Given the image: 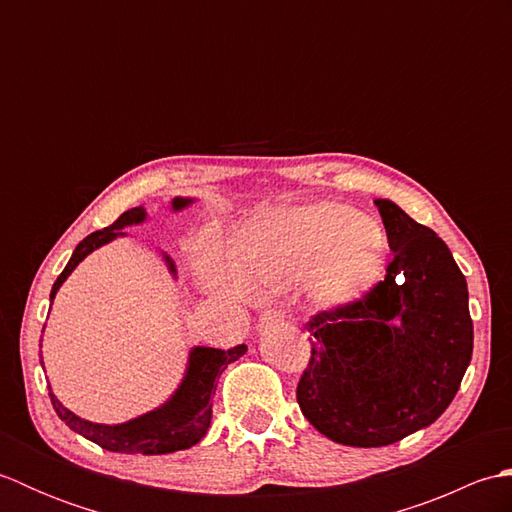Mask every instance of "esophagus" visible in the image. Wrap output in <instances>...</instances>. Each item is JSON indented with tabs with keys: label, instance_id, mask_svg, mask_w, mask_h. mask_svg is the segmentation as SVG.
<instances>
[{
	"label": "esophagus",
	"instance_id": "1",
	"mask_svg": "<svg viewBox=\"0 0 512 512\" xmlns=\"http://www.w3.org/2000/svg\"><path fill=\"white\" fill-rule=\"evenodd\" d=\"M284 319H286V312L284 310H277V308L266 310L262 314V319H259V328H270V325H275V323L284 321Z\"/></svg>",
	"mask_w": 512,
	"mask_h": 512
}]
</instances>
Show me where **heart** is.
Listing matches in <instances>:
<instances>
[{"mask_svg":"<svg viewBox=\"0 0 512 512\" xmlns=\"http://www.w3.org/2000/svg\"><path fill=\"white\" fill-rule=\"evenodd\" d=\"M385 235L347 206L317 204L277 211L250 222L228 253L231 275L253 292L284 290L310 277V292L323 308L361 299L383 270ZM206 288L231 286L215 255L200 259Z\"/></svg>","mask_w":512,"mask_h":512,"instance_id":"b5f03b06","label":"heart"}]
</instances>
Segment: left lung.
<instances>
[{"instance_id":"obj_1","label":"left lung","mask_w":512,"mask_h":512,"mask_svg":"<svg viewBox=\"0 0 512 512\" xmlns=\"http://www.w3.org/2000/svg\"><path fill=\"white\" fill-rule=\"evenodd\" d=\"M394 259L383 281L308 321L303 416L345 447H387L451 405L473 354L469 290L449 246L391 200H374Z\"/></svg>"}]
</instances>
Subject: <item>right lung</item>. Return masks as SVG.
Instances as JSON below:
<instances>
[{
    "instance_id": "1",
    "label": "right lung",
    "mask_w": 512,
    "mask_h": 512,
    "mask_svg": "<svg viewBox=\"0 0 512 512\" xmlns=\"http://www.w3.org/2000/svg\"><path fill=\"white\" fill-rule=\"evenodd\" d=\"M191 198H173L171 209L182 211L184 206H189ZM147 220V211L143 206L125 211L118 220L103 228V231L90 233L88 237L79 242L74 248L68 266L63 268V273L57 277L50 292V301L57 295V290L65 279L70 277L72 270L79 266L92 250L101 248L103 244L112 242V239L125 235L123 228L140 224ZM165 257L169 270L176 275V266H173L171 257ZM246 352V345L231 347V350H215V347H193L189 354V367L184 374L180 387L176 389L165 405L138 416L123 424H96L90 420H83L65 409L57 396L50 389L52 407L57 411V416L68 424V427L76 433H81L83 438L99 444L101 449L114 451V453H143V455H165L173 451L189 449L193 444H198L204 436L206 429L211 427V396L215 394L217 376H222L224 369L237 361L239 356Z\"/></svg>"
}]
</instances>
